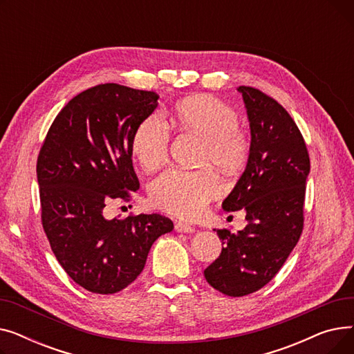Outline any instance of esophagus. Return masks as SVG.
<instances>
[{
    "instance_id": "1",
    "label": "esophagus",
    "mask_w": 354,
    "mask_h": 354,
    "mask_svg": "<svg viewBox=\"0 0 354 354\" xmlns=\"http://www.w3.org/2000/svg\"><path fill=\"white\" fill-rule=\"evenodd\" d=\"M175 231L183 232V234H192V232H195V228L191 227L189 224H185V222L178 221V222H175Z\"/></svg>"
}]
</instances>
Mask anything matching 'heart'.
Masks as SVG:
<instances>
[{
    "label": "heart",
    "mask_w": 354,
    "mask_h": 354,
    "mask_svg": "<svg viewBox=\"0 0 354 354\" xmlns=\"http://www.w3.org/2000/svg\"><path fill=\"white\" fill-rule=\"evenodd\" d=\"M171 118L183 130L202 136L201 163H212L227 174L239 172L251 153V138L239 126L236 110L212 95H196L178 102ZM169 129L158 115L145 118L132 138V153L145 171H155L169 153ZM221 192V180L209 166L201 169L172 167L149 188L153 205L180 218H195Z\"/></svg>",
    "instance_id": "b5f03b06"
}]
</instances>
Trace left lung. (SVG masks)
Masks as SVG:
<instances>
[{"instance_id": "8db88e82", "label": "left lung", "mask_w": 354, "mask_h": 354, "mask_svg": "<svg viewBox=\"0 0 354 354\" xmlns=\"http://www.w3.org/2000/svg\"><path fill=\"white\" fill-rule=\"evenodd\" d=\"M251 129V153L243 176L222 202L247 212V227L218 230L222 251L203 271L219 292L243 297L268 284L284 266L304 225L310 156L288 111L261 90L239 86Z\"/></svg>"}]
</instances>
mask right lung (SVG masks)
I'll return each instance as SVG.
<instances>
[{
	"instance_id": "1",
	"label": "right lung",
	"mask_w": 354,
	"mask_h": 354,
	"mask_svg": "<svg viewBox=\"0 0 354 354\" xmlns=\"http://www.w3.org/2000/svg\"><path fill=\"white\" fill-rule=\"evenodd\" d=\"M155 91L116 83L90 87L55 116L37 159L41 224L71 280L115 294L142 272L155 241L174 230L159 214L104 218L111 201L139 189L132 163L138 124L158 107Z\"/></svg>"
}]
</instances>
